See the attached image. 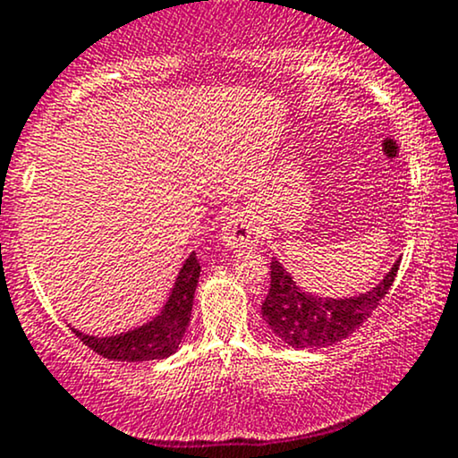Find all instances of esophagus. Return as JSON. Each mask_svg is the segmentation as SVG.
Here are the masks:
<instances>
[{
    "mask_svg": "<svg viewBox=\"0 0 458 458\" xmlns=\"http://www.w3.org/2000/svg\"><path fill=\"white\" fill-rule=\"evenodd\" d=\"M220 240L229 250L240 253V250L253 249V246L259 244L261 231L249 214L242 212V209H235L225 218L223 229H220Z\"/></svg>",
    "mask_w": 458,
    "mask_h": 458,
    "instance_id": "esophagus-1",
    "label": "esophagus"
}]
</instances>
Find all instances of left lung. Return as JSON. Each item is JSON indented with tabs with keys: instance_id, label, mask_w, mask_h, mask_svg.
<instances>
[{
	"instance_id": "left-lung-1",
	"label": "left lung",
	"mask_w": 458,
	"mask_h": 458,
	"mask_svg": "<svg viewBox=\"0 0 458 458\" xmlns=\"http://www.w3.org/2000/svg\"><path fill=\"white\" fill-rule=\"evenodd\" d=\"M400 259L366 294L346 298H322L302 290L284 268L272 259L270 290L261 305V316L279 340L292 348H325L346 340L372 316L378 302L392 287Z\"/></svg>"
}]
</instances>
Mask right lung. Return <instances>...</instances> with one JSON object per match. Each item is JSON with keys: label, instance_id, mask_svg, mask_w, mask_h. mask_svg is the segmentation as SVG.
<instances>
[{"label": "right lung", "instance_id": "1", "mask_svg": "<svg viewBox=\"0 0 458 458\" xmlns=\"http://www.w3.org/2000/svg\"><path fill=\"white\" fill-rule=\"evenodd\" d=\"M199 275H201V264H199L197 253H190L174 279L171 296L156 318L118 335H86L77 328H73V333L90 351L112 361L138 363L171 357L173 352H177L179 344L186 335Z\"/></svg>", "mask_w": 458, "mask_h": 458}]
</instances>
